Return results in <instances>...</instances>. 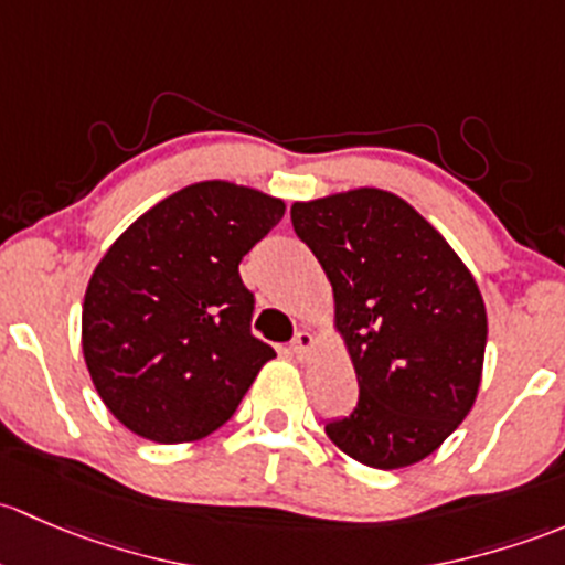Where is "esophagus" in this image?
<instances>
[{"label":"esophagus","instance_id":"obj_1","mask_svg":"<svg viewBox=\"0 0 565 565\" xmlns=\"http://www.w3.org/2000/svg\"><path fill=\"white\" fill-rule=\"evenodd\" d=\"M312 342L316 340H312L310 331H305V329L296 331L294 340H290V353H294L296 359H307V353L312 351Z\"/></svg>","mask_w":565,"mask_h":565}]
</instances>
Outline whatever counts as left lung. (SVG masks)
Instances as JSON below:
<instances>
[{
    "label": "left lung",
    "instance_id": "1",
    "mask_svg": "<svg viewBox=\"0 0 565 565\" xmlns=\"http://www.w3.org/2000/svg\"><path fill=\"white\" fill-rule=\"evenodd\" d=\"M296 236L334 290L359 403L326 435L370 468L433 455L473 408L487 348L479 285L449 242L403 198L383 190L290 206Z\"/></svg>",
    "mask_w": 565,
    "mask_h": 565
}]
</instances>
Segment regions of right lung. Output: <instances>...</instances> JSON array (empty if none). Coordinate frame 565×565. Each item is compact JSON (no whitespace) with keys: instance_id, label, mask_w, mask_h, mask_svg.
I'll return each mask as SVG.
<instances>
[{"instance_id":"1","label":"right lung","mask_w":565,"mask_h":565,"mask_svg":"<svg viewBox=\"0 0 565 565\" xmlns=\"http://www.w3.org/2000/svg\"><path fill=\"white\" fill-rule=\"evenodd\" d=\"M285 214L280 198L231 182L168 195L92 275L84 359L108 411L154 444L223 427L275 348L253 334L239 264Z\"/></svg>"}]
</instances>
